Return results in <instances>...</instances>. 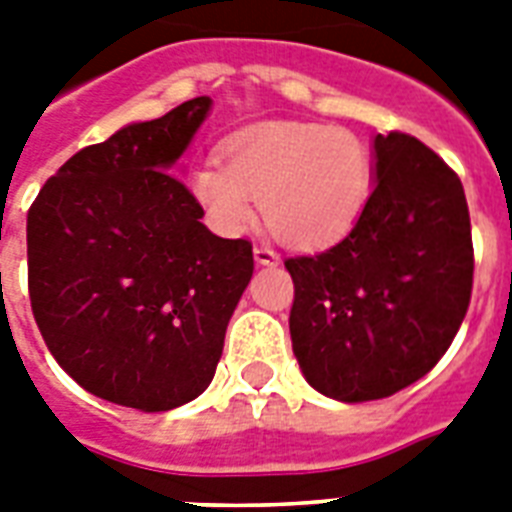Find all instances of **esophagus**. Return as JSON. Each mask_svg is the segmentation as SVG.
I'll return each instance as SVG.
<instances>
[{"label":"esophagus","instance_id":"obj_1","mask_svg":"<svg viewBox=\"0 0 512 512\" xmlns=\"http://www.w3.org/2000/svg\"><path fill=\"white\" fill-rule=\"evenodd\" d=\"M255 260L257 265H279V252L271 244H257L255 247Z\"/></svg>","mask_w":512,"mask_h":512}]
</instances>
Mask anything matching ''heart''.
<instances>
[{"instance_id": "obj_1", "label": "heart", "mask_w": 512, "mask_h": 512, "mask_svg": "<svg viewBox=\"0 0 512 512\" xmlns=\"http://www.w3.org/2000/svg\"><path fill=\"white\" fill-rule=\"evenodd\" d=\"M223 159L196 164L188 175L193 201L223 236L255 223L257 199L276 239L327 247L358 223L374 188L369 146L329 124H255L225 140Z\"/></svg>"}]
</instances>
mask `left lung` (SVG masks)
Returning a JSON list of instances; mask_svg holds the SVG:
<instances>
[{"label": "left lung", "instance_id": "8db88e82", "mask_svg": "<svg viewBox=\"0 0 512 512\" xmlns=\"http://www.w3.org/2000/svg\"><path fill=\"white\" fill-rule=\"evenodd\" d=\"M374 188L335 247L287 257L289 335L313 388L377 401L452 345L473 292V236L457 172L406 132L374 138Z\"/></svg>", "mask_w": 512, "mask_h": 512}]
</instances>
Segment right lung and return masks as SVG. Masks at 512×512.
<instances>
[{
  "label": "right lung",
  "mask_w": 512,
  "mask_h": 512,
  "mask_svg": "<svg viewBox=\"0 0 512 512\" xmlns=\"http://www.w3.org/2000/svg\"><path fill=\"white\" fill-rule=\"evenodd\" d=\"M212 100L82 148L28 209V297L63 369L143 412L188 404L215 377L255 257L220 239L175 175Z\"/></svg>",
  "instance_id": "1"
}]
</instances>
